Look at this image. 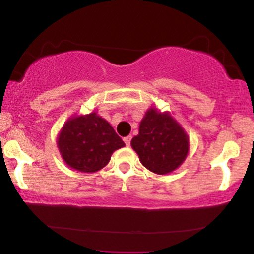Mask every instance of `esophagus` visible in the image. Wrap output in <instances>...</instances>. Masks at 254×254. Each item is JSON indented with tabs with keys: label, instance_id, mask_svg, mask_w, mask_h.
Instances as JSON below:
<instances>
[{
	"label": "esophagus",
	"instance_id": "esophagus-1",
	"mask_svg": "<svg viewBox=\"0 0 254 254\" xmlns=\"http://www.w3.org/2000/svg\"><path fill=\"white\" fill-rule=\"evenodd\" d=\"M124 142H125V144L127 145V147H129L130 145V142H131V136H127V137H124Z\"/></svg>",
	"mask_w": 254,
	"mask_h": 254
}]
</instances>
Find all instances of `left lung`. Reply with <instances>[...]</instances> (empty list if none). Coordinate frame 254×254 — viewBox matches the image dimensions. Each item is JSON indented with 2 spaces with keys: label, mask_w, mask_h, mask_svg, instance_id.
Here are the masks:
<instances>
[{
  "label": "left lung",
  "mask_w": 254,
  "mask_h": 254,
  "mask_svg": "<svg viewBox=\"0 0 254 254\" xmlns=\"http://www.w3.org/2000/svg\"><path fill=\"white\" fill-rule=\"evenodd\" d=\"M145 168L156 174H167L183 164L189 153V137L168 112L150 107L139 124L138 135L131 139Z\"/></svg>",
  "instance_id": "left-lung-1"
}]
</instances>
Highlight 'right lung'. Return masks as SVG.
<instances>
[{
  "label": "right lung",
  "instance_id": "right-lung-1",
  "mask_svg": "<svg viewBox=\"0 0 254 254\" xmlns=\"http://www.w3.org/2000/svg\"><path fill=\"white\" fill-rule=\"evenodd\" d=\"M57 145L69 167L93 173L109 164L113 151L125 143L109 122L92 112L69 118L58 135Z\"/></svg>",
  "mask_w": 254,
  "mask_h": 254
}]
</instances>
